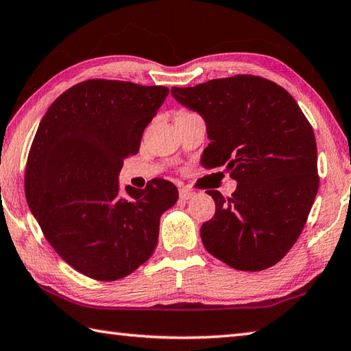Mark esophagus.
<instances>
[{"label":"esophagus","instance_id":"34e87169","mask_svg":"<svg viewBox=\"0 0 351 351\" xmlns=\"http://www.w3.org/2000/svg\"><path fill=\"white\" fill-rule=\"evenodd\" d=\"M178 195H180L182 200H189V198H193L195 194L193 193L191 189H186V188H182L180 191H178Z\"/></svg>","mask_w":351,"mask_h":351}]
</instances>
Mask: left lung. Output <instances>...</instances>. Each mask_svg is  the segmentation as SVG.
Masks as SVG:
<instances>
[{
  "label": "left lung",
  "mask_w": 351,
  "mask_h": 351,
  "mask_svg": "<svg viewBox=\"0 0 351 351\" xmlns=\"http://www.w3.org/2000/svg\"><path fill=\"white\" fill-rule=\"evenodd\" d=\"M171 95L206 122L203 167H226L237 180L228 198L208 191L215 215L202 224L204 247L237 270L274 266L298 240L318 193L312 125L286 90L260 76L173 87Z\"/></svg>",
  "instance_id": "left-lung-1"
}]
</instances>
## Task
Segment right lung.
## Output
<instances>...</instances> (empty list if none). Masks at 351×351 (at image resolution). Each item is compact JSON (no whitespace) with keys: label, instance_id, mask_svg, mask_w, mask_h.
<instances>
[{"label":"right lung","instance_id":"obj_1","mask_svg":"<svg viewBox=\"0 0 351 351\" xmlns=\"http://www.w3.org/2000/svg\"><path fill=\"white\" fill-rule=\"evenodd\" d=\"M169 90L88 79L44 114L25 167V198L58 255L97 281H116L153 255L158 224L178 191L154 178L119 194L123 158L137 154L143 130Z\"/></svg>","mask_w":351,"mask_h":351}]
</instances>
